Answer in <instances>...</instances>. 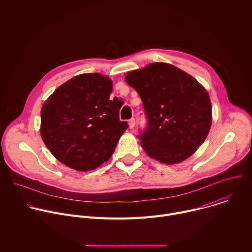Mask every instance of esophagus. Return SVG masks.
I'll return each instance as SVG.
<instances>
[{"mask_svg":"<svg viewBox=\"0 0 252 252\" xmlns=\"http://www.w3.org/2000/svg\"><path fill=\"white\" fill-rule=\"evenodd\" d=\"M134 125H135L134 119H130V120L128 121V126H129V128H130V129L133 128V127H134Z\"/></svg>","mask_w":252,"mask_h":252,"instance_id":"esophagus-1","label":"esophagus"}]
</instances>
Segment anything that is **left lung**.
Returning <instances> with one entry per match:
<instances>
[{"label": "left lung", "instance_id": "obj_1", "mask_svg": "<svg viewBox=\"0 0 252 252\" xmlns=\"http://www.w3.org/2000/svg\"><path fill=\"white\" fill-rule=\"evenodd\" d=\"M125 80L142 100L148 126L138 137L148 156L174 164L193 155L211 126V101L205 89L165 63L131 70Z\"/></svg>", "mask_w": 252, "mask_h": 252}]
</instances>
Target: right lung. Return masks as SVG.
Listing matches in <instances>:
<instances>
[{"label":"right lung","instance_id":"right-lung-1","mask_svg":"<svg viewBox=\"0 0 252 252\" xmlns=\"http://www.w3.org/2000/svg\"><path fill=\"white\" fill-rule=\"evenodd\" d=\"M112 80L82 74L59 87L41 110V136L54 157L81 171L109 160L128 127L121 122V105L111 100Z\"/></svg>","mask_w":252,"mask_h":252}]
</instances>
